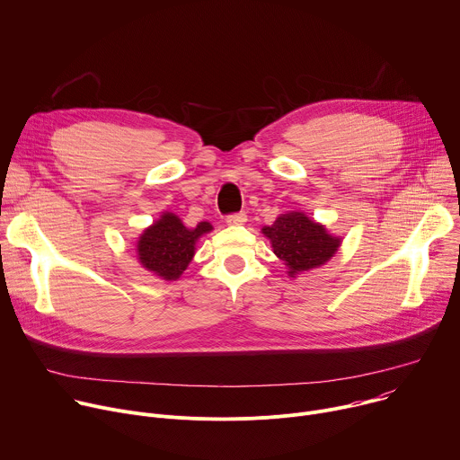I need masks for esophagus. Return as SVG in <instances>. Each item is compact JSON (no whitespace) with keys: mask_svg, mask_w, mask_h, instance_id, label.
I'll use <instances>...</instances> for the list:
<instances>
[{"mask_svg":"<svg viewBox=\"0 0 460 460\" xmlns=\"http://www.w3.org/2000/svg\"><path fill=\"white\" fill-rule=\"evenodd\" d=\"M226 223H228V225H243V223H246V214H244V212L230 214V216L226 217Z\"/></svg>","mask_w":460,"mask_h":460,"instance_id":"obj_1","label":"esophagus"}]
</instances>
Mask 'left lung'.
<instances>
[{"instance_id":"1","label":"left lung","mask_w":460,"mask_h":460,"mask_svg":"<svg viewBox=\"0 0 460 460\" xmlns=\"http://www.w3.org/2000/svg\"><path fill=\"white\" fill-rule=\"evenodd\" d=\"M263 234L270 239L276 256L288 267L290 276L323 265L340 246V237L327 234L325 226L301 212L279 216L263 228Z\"/></svg>"}]
</instances>
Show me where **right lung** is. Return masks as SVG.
<instances>
[{"label":"right lung","mask_w":460,"mask_h":460,"mask_svg":"<svg viewBox=\"0 0 460 460\" xmlns=\"http://www.w3.org/2000/svg\"><path fill=\"white\" fill-rule=\"evenodd\" d=\"M212 230L202 221L197 228L188 230L175 214H164L153 223L138 239L137 252L140 263L164 279H177L186 270L195 253V241Z\"/></svg>","instance_id":"1"}]
</instances>
